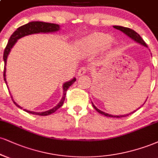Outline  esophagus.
Wrapping results in <instances>:
<instances>
[{
  "label": "esophagus",
  "mask_w": 158,
  "mask_h": 158,
  "mask_svg": "<svg viewBox=\"0 0 158 158\" xmlns=\"http://www.w3.org/2000/svg\"><path fill=\"white\" fill-rule=\"evenodd\" d=\"M86 72H87L86 68H84V67L81 68L78 71V76H79V77H81V76L84 75V74L86 73Z\"/></svg>",
  "instance_id": "esophagus-1"
}]
</instances>
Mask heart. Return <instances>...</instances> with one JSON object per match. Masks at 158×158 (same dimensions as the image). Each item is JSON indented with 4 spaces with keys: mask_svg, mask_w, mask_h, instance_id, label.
Masks as SVG:
<instances>
[{
    "mask_svg": "<svg viewBox=\"0 0 158 158\" xmlns=\"http://www.w3.org/2000/svg\"><path fill=\"white\" fill-rule=\"evenodd\" d=\"M112 39L109 34L95 32L80 42V47L86 52L96 53L107 47L112 43Z\"/></svg>",
    "mask_w": 158,
    "mask_h": 158,
    "instance_id": "1",
    "label": "heart"
}]
</instances>
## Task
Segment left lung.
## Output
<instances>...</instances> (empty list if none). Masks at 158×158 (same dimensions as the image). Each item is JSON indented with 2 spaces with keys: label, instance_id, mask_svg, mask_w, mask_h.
Listing matches in <instances>:
<instances>
[{
  "label": "left lung",
  "instance_id": "1",
  "mask_svg": "<svg viewBox=\"0 0 158 158\" xmlns=\"http://www.w3.org/2000/svg\"><path fill=\"white\" fill-rule=\"evenodd\" d=\"M113 28H116V29L119 30V31H122L123 33H124L125 35H126L127 36H128V37H130L131 39H132V40H133L134 41H135L136 43H139L140 45H143L144 47H146V48H147V45L146 44V43H145V42L143 41V40L142 39L141 37H140V36L139 35H138V34L137 33L136 31H135L134 30L131 29V28H127V27H123V26H113ZM92 104H93V106H94V109L96 110V111L98 112V113H99L100 114H102V115H105V116H107V117H112V118H122V117H126L127 115H130V114L133 113H135V112L136 111V110H134L133 112H131L130 113H128V114H127V115H110V114H108V113H104V112L102 111V110H98V108L96 107V106L94 105V103H93V102H92ZM139 108H140V107H139ZM137 110H138V109H137Z\"/></svg>",
  "mask_w": 158,
  "mask_h": 158
}]
</instances>
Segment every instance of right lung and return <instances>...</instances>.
Segmentation results:
<instances>
[{"label": "right lung", "mask_w": 158, "mask_h": 158, "mask_svg": "<svg viewBox=\"0 0 158 158\" xmlns=\"http://www.w3.org/2000/svg\"><path fill=\"white\" fill-rule=\"evenodd\" d=\"M60 29V25L58 24L50 23H45V22H41V21H32V22H29L27 24H25L23 26H20V27H19L18 29H17L16 31H15L14 33L11 35V37L9 40L8 43H7L4 52H3V61H4L3 78H4V81L6 84L7 85L6 79V65L7 57H8V55L9 54V53H10L11 49L12 48V47L14 46L15 43H17L18 40L25 37V36L34 35V34H39V33H52V32L58 31ZM76 80H77V79L74 77L70 81H66V82L63 83V85H62V89H63V96H62V99L60 100V102H59L57 105L55 106V107H53L52 109L47 110V111H45V112H41V113H36V112L29 111V110H27L26 109H24L23 110L24 111L27 112L28 113L33 114V115H43V116L48 115L51 113H54V112L56 111V110H58L61 106H62V104L64 103V98H65L66 91H67L68 87L71 86ZM7 87H8V85H7ZM12 98L15 105H16L18 107L20 108V109H22L23 107H20V106H19L18 104H17L14 100H13L12 96Z\"/></svg>", "instance_id": "1"}]
</instances>
